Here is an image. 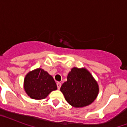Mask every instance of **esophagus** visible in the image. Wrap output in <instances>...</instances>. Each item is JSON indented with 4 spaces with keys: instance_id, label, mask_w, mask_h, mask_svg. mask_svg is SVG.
Here are the masks:
<instances>
[{
    "instance_id": "esophagus-1",
    "label": "esophagus",
    "mask_w": 127,
    "mask_h": 127,
    "mask_svg": "<svg viewBox=\"0 0 127 127\" xmlns=\"http://www.w3.org/2000/svg\"><path fill=\"white\" fill-rule=\"evenodd\" d=\"M57 88L59 90L61 88V82H57Z\"/></svg>"
}]
</instances>
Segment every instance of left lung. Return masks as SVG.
Masks as SVG:
<instances>
[{"instance_id":"1","label":"left lung","mask_w":127,"mask_h":127,"mask_svg":"<svg viewBox=\"0 0 127 127\" xmlns=\"http://www.w3.org/2000/svg\"><path fill=\"white\" fill-rule=\"evenodd\" d=\"M66 100L74 107L91 104L97 97L98 84L85 68H73L67 76V81L61 87Z\"/></svg>"}]
</instances>
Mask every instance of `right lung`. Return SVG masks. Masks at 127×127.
I'll list each match as a JSON object with an SVG mask.
<instances>
[{"label":"right lung","instance_id":"1","mask_svg":"<svg viewBox=\"0 0 127 127\" xmlns=\"http://www.w3.org/2000/svg\"><path fill=\"white\" fill-rule=\"evenodd\" d=\"M24 89L31 98L43 99L57 86L53 78L46 71L37 68L30 72L25 77Z\"/></svg>","mask_w":127,"mask_h":127}]
</instances>
